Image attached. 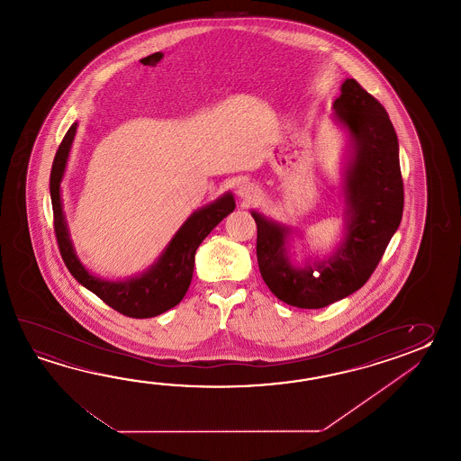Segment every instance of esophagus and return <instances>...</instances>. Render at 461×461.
Segmentation results:
<instances>
[{"instance_id":"1","label":"esophagus","mask_w":461,"mask_h":461,"mask_svg":"<svg viewBox=\"0 0 461 461\" xmlns=\"http://www.w3.org/2000/svg\"><path fill=\"white\" fill-rule=\"evenodd\" d=\"M237 194L239 197L245 201V203H250L254 201L257 194H258V189L255 186L254 183H240L237 187Z\"/></svg>"}]
</instances>
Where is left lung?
Wrapping results in <instances>:
<instances>
[{"mask_svg": "<svg viewBox=\"0 0 461 461\" xmlns=\"http://www.w3.org/2000/svg\"><path fill=\"white\" fill-rule=\"evenodd\" d=\"M334 123L348 133L339 193L343 240L328 257L290 252L294 230L257 211V262L270 292L304 310L324 308L357 292L381 262L403 211L399 140L385 108L354 78L333 102Z\"/></svg>", "mask_w": 461, "mask_h": 461, "instance_id": "obj_1", "label": "left lung"}]
</instances>
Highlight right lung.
<instances>
[{"label": "right lung", "instance_id": "right-lung-1", "mask_svg": "<svg viewBox=\"0 0 461 461\" xmlns=\"http://www.w3.org/2000/svg\"><path fill=\"white\" fill-rule=\"evenodd\" d=\"M77 122L72 123L52 163L50 171V201L54 211V229L60 255L78 284L97 294L118 313L130 318H153L176 306L193 280L194 255L197 247L211 234V230L235 209L234 194L230 191L217 197L206 206L199 207L187 217L176 234L167 242L157 260L145 272L123 280H107L88 272L80 262L74 242L70 239L68 219L60 197V183L68 167L70 148L77 131Z\"/></svg>", "mask_w": 461, "mask_h": 461}]
</instances>
